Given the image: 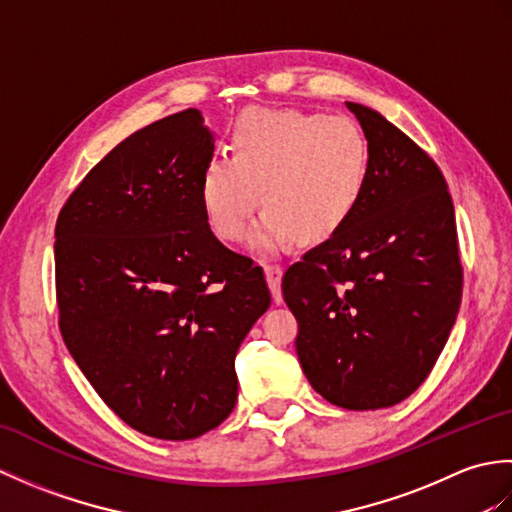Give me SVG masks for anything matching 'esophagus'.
<instances>
[{
    "instance_id": "1",
    "label": "esophagus",
    "mask_w": 512,
    "mask_h": 512,
    "mask_svg": "<svg viewBox=\"0 0 512 512\" xmlns=\"http://www.w3.org/2000/svg\"><path fill=\"white\" fill-rule=\"evenodd\" d=\"M266 270V281L270 286V292H273V301L281 303L284 297H281V266L279 264H264Z\"/></svg>"
}]
</instances>
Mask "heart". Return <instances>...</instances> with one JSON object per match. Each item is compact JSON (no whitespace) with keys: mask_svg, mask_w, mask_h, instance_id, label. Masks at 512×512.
Wrapping results in <instances>:
<instances>
[{"mask_svg":"<svg viewBox=\"0 0 512 512\" xmlns=\"http://www.w3.org/2000/svg\"><path fill=\"white\" fill-rule=\"evenodd\" d=\"M372 154L350 116L253 110L233 129V156H215L202 176L213 233L242 242L259 204L253 242L279 250L292 239L323 242L347 224L367 191Z\"/></svg>","mask_w":512,"mask_h":512,"instance_id":"b5f03b06","label":"heart"}]
</instances>
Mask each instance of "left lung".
I'll return each mask as SVG.
<instances>
[{"label":"left lung","mask_w":512,"mask_h":512,"mask_svg":"<svg viewBox=\"0 0 512 512\" xmlns=\"http://www.w3.org/2000/svg\"><path fill=\"white\" fill-rule=\"evenodd\" d=\"M347 107L372 154L367 191L343 228L286 270L281 290L314 391L367 411L398 405L431 374L464 275L440 167L385 116Z\"/></svg>","instance_id":"8db88e82"}]
</instances>
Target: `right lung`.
I'll use <instances>...</instances> for the list:
<instances>
[{
    "instance_id": "1",
    "label": "right lung",
    "mask_w": 512,
    "mask_h": 512,
    "mask_svg": "<svg viewBox=\"0 0 512 512\" xmlns=\"http://www.w3.org/2000/svg\"><path fill=\"white\" fill-rule=\"evenodd\" d=\"M198 110L138 129L92 167L54 226L59 330L129 427L191 440L228 418L235 354L270 306L264 270L202 206L213 136Z\"/></svg>"
}]
</instances>
